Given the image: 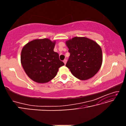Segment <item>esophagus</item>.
Returning <instances> with one entry per match:
<instances>
[{"mask_svg": "<svg viewBox=\"0 0 126 126\" xmlns=\"http://www.w3.org/2000/svg\"><path fill=\"white\" fill-rule=\"evenodd\" d=\"M67 59H64V60L63 61V62H64V63L65 64H66V63H67Z\"/></svg>", "mask_w": 126, "mask_h": 126, "instance_id": "1", "label": "esophagus"}]
</instances>
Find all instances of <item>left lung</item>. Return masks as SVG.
Instances as JSON below:
<instances>
[{
  "label": "left lung",
  "mask_w": 126,
  "mask_h": 126,
  "mask_svg": "<svg viewBox=\"0 0 126 126\" xmlns=\"http://www.w3.org/2000/svg\"><path fill=\"white\" fill-rule=\"evenodd\" d=\"M69 59L65 66L72 74L80 80L92 77L102 63V52L96 42L85 37H74L66 42Z\"/></svg>",
  "instance_id": "obj_1"
}]
</instances>
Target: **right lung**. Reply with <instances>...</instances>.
I'll return each instance as SVG.
<instances>
[{
  "mask_svg": "<svg viewBox=\"0 0 126 126\" xmlns=\"http://www.w3.org/2000/svg\"><path fill=\"white\" fill-rule=\"evenodd\" d=\"M55 42L48 39H35L27 43L21 52V63L33 80L44 83L54 78L59 68L64 65L54 52Z\"/></svg>",
  "mask_w": 126,
  "mask_h": 126,
  "instance_id": "add662e5",
  "label": "right lung"
}]
</instances>
